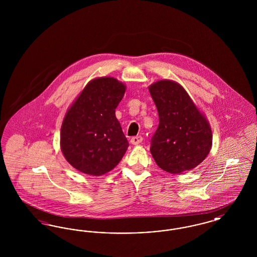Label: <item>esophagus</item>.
<instances>
[{"mask_svg":"<svg viewBox=\"0 0 257 257\" xmlns=\"http://www.w3.org/2000/svg\"><path fill=\"white\" fill-rule=\"evenodd\" d=\"M130 142H131L132 145L138 146V145H140V144L143 142V137H141V136H136V137H133V138L131 139Z\"/></svg>","mask_w":257,"mask_h":257,"instance_id":"esophagus-1","label":"esophagus"}]
</instances>
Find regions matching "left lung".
Wrapping results in <instances>:
<instances>
[{
    "instance_id": "obj_1",
    "label": "left lung",
    "mask_w": 257,
    "mask_h": 257,
    "mask_svg": "<svg viewBox=\"0 0 257 257\" xmlns=\"http://www.w3.org/2000/svg\"><path fill=\"white\" fill-rule=\"evenodd\" d=\"M149 92L159 114L150 152L162 170L181 174L195 169L212 147V130L205 115L180 84L160 80Z\"/></svg>"
}]
</instances>
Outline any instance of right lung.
<instances>
[{"mask_svg":"<svg viewBox=\"0 0 257 257\" xmlns=\"http://www.w3.org/2000/svg\"><path fill=\"white\" fill-rule=\"evenodd\" d=\"M125 90L126 86L112 77L95 78L66 111L61 124V149L76 170L100 176L122 159L129 144L115 109Z\"/></svg>","mask_w":257,"mask_h":257,"instance_id":"obj_1","label":"right lung"}]
</instances>
